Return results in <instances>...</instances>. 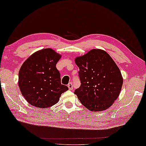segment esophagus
I'll use <instances>...</instances> for the list:
<instances>
[{"instance_id":"esophagus-1","label":"esophagus","mask_w":146,"mask_h":146,"mask_svg":"<svg viewBox=\"0 0 146 146\" xmlns=\"http://www.w3.org/2000/svg\"><path fill=\"white\" fill-rule=\"evenodd\" d=\"M68 86L69 90H72L73 88V83L72 82H69V84H68Z\"/></svg>"}]
</instances>
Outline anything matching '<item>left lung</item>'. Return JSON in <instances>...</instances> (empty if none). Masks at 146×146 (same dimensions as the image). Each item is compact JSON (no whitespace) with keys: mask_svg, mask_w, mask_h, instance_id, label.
I'll list each match as a JSON object with an SVG mask.
<instances>
[{"mask_svg":"<svg viewBox=\"0 0 146 146\" xmlns=\"http://www.w3.org/2000/svg\"><path fill=\"white\" fill-rule=\"evenodd\" d=\"M80 86L75 94L90 111L106 110L118 98L123 77L116 64L109 54L101 49H92L77 57Z\"/></svg>","mask_w":146,"mask_h":146,"instance_id":"8db88e82","label":"left lung"}]
</instances>
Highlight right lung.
<instances>
[{
    "instance_id": "right-lung-1",
    "label": "right lung",
    "mask_w": 146,
    "mask_h": 146,
    "mask_svg": "<svg viewBox=\"0 0 146 146\" xmlns=\"http://www.w3.org/2000/svg\"><path fill=\"white\" fill-rule=\"evenodd\" d=\"M61 56L52 48H44L32 54L21 67L18 84L23 96L31 105L50 107L68 90L61 84L60 74L56 67Z\"/></svg>"
}]
</instances>
